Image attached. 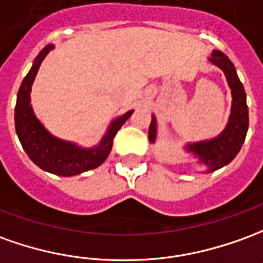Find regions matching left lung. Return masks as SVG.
I'll return each mask as SVG.
<instances>
[{"instance_id":"8db88e82","label":"left lung","mask_w":263,"mask_h":263,"mask_svg":"<svg viewBox=\"0 0 263 263\" xmlns=\"http://www.w3.org/2000/svg\"><path fill=\"white\" fill-rule=\"evenodd\" d=\"M209 61L218 65L225 72L228 84L232 89V98H234L232 112H231L227 129L215 139L188 145V149L192 151L196 157L199 158L201 162L208 165L209 172H211V171H216L228 165L238 155L247 137L249 117H248L247 93H245L242 82L236 75L234 64L229 61V58L223 52L216 51V49L212 52ZM148 135H149L151 142H154L157 137V122L154 117L151 119Z\"/></svg>"}]
</instances>
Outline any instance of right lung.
<instances>
[{
    "label": "right lung",
    "instance_id": "add662e5",
    "mask_svg": "<svg viewBox=\"0 0 263 263\" xmlns=\"http://www.w3.org/2000/svg\"><path fill=\"white\" fill-rule=\"evenodd\" d=\"M51 49L52 45H47L38 54L34 65L29 69L20 87L15 105L16 135L20 138L27 155L41 170L60 176H74L85 171L98 168L105 161L112 148L114 137L134 111H128L122 117L115 119L104 139L101 141V144L92 149H82L77 145L49 135L32 112V108L29 105V92L42 60Z\"/></svg>",
    "mask_w": 263,
    "mask_h": 263
}]
</instances>
